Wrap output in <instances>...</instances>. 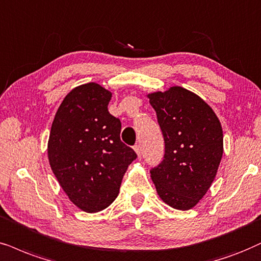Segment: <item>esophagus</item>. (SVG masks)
Listing matches in <instances>:
<instances>
[{"label":"esophagus","mask_w":261,"mask_h":261,"mask_svg":"<svg viewBox=\"0 0 261 261\" xmlns=\"http://www.w3.org/2000/svg\"><path fill=\"white\" fill-rule=\"evenodd\" d=\"M135 151H136V154H137V156L140 158L141 159V155H142V148H141V144H136V146H135Z\"/></svg>","instance_id":"1"}]
</instances>
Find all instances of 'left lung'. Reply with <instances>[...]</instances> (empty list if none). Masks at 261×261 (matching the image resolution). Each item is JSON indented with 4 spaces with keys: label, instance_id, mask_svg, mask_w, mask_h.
<instances>
[{
    "label": "left lung",
    "instance_id": "1",
    "mask_svg": "<svg viewBox=\"0 0 261 261\" xmlns=\"http://www.w3.org/2000/svg\"><path fill=\"white\" fill-rule=\"evenodd\" d=\"M147 96L165 141L164 160L151 169V180L165 203L188 211L206 195L218 172L224 150L222 125L199 95L182 87Z\"/></svg>",
    "mask_w": 261,
    "mask_h": 261
}]
</instances>
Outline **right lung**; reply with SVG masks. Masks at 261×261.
<instances>
[{"mask_svg":"<svg viewBox=\"0 0 261 261\" xmlns=\"http://www.w3.org/2000/svg\"><path fill=\"white\" fill-rule=\"evenodd\" d=\"M112 92L87 83L68 92L55 114L48 159L66 195L78 208L96 213L119 194L137 155L120 140L121 123L108 112Z\"/></svg>","mask_w":261,"mask_h":261,"instance_id":"add662e5","label":"right lung"}]
</instances>
